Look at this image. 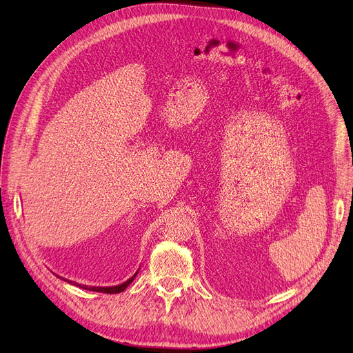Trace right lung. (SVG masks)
<instances>
[{
	"label": "right lung",
	"mask_w": 353,
	"mask_h": 353,
	"mask_svg": "<svg viewBox=\"0 0 353 353\" xmlns=\"http://www.w3.org/2000/svg\"><path fill=\"white\" fill-rule=\"evenodd\" d=\"M136 274H137V272H136L132 277H130L128 281H125V282L121 283V285H117V286H107V288H101V286H85V285L74 283V282H71V281H68V282H70V283H74V285L79 286V288H83V289H87V290H92V292H100V293H120V292L125 290V288L133 282ZM59 277H60V276H59ZM60 279H61V277H60ZM63 281H65V279H63Z\"/></svg>",
	"instance_id": "1"
}]
</instances>
